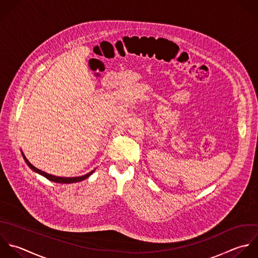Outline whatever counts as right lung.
I'll use <instances>...</instances> for the list:
<instances>
[{
  "label": "right lung",
  "mask_w": 258,
  "mask_h": 258,
  "mask_svg": "<svg viewBox=\"0 0 258 258\" xmlns=\"http://www.w3.org/2000/svg\"><path fill=\"white\" fill-rule=\"evenodd\" d=\"M21 153H22V156H23V158H24V160H25V162H26V164L30 167V169L31 170H33L34 172H36V173H38V174H40V175H42L43 177H45L46 179H48V180H50V181H52V182H55V183H59V184H71V183H77V182H80V181H83V180H85V179H87L93 172H94V170L93 171H91V172H89V173H87L86 175H83V176H79V177H58V176H54V175H51V174H48V173H45V172H43V171H41V170H39V169H37L36 167H34L28 160H27V158L25 157V155H24V153L21 151Z\"/></svg>",
  "instance_id": "right-lung-1"
}]
</instances>
